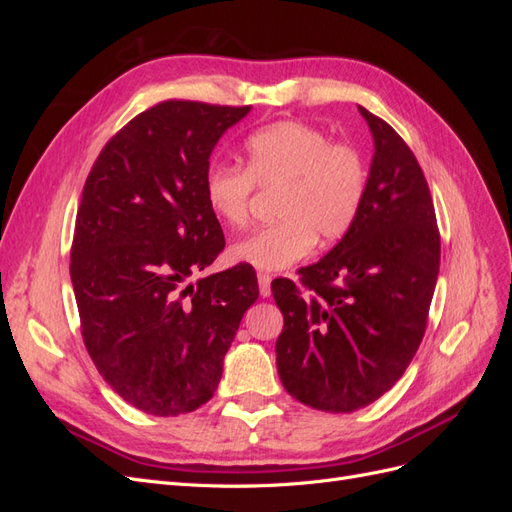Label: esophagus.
<instances>
[{"mask_svg": "<svg viewBox=\"0 0 512 512\" xmlns=\"http://www.w3.org/2000/svg\"><path fill=\"white\" fill-rule=\"evenodd\" d=\"M258 288H260V297H269L271 294V275L269 273H258Z\"/></svg>", "mask_w": 512, "mask_h": 512, "instance_id": "34e87169", "label": "esophagus"}]
</instances>
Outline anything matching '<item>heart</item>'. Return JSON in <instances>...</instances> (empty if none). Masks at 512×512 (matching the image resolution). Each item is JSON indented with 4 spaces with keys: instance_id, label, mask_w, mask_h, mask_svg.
<instances>
[{
    "instance_id": "1",
    "label": "heart",
    "mask_w": 512,
    "mask_h": 512,
    "mask_svg": "<svg viewBox=\"0 0 512 512\" xmlns=\"http://www.w3.org/2000/svg\"><path fill=\"white\" fill-rule=\"evenodd\" d=\"M245 168L211 164L203 179L209 211L228 226L250 215L254 185L275 188V220L230 247L232 260L262 271H282L312 252L316 237H344L367 192L365 160L348 143H331L322 130L301 121L260 128L243 145Z\"/></svg>"
}]
</instances>
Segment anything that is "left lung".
I'll list each match as a JSON object with an SVG mask.
<instances>
[{"mask_svg":"<svg viewBox=\"0 0 512 512\" xmlns=\"http://www.w3.org/2000/svg\"><path fill=\"white\" fill-rule=\"evenodd\" d=\"M374 160L356 220L333 250L271 284L284 314L277 374L301 404L354 412L404 376L421 346L440 271V232L429 185L389 123L359 106Z\"/></svg>","mask_w":512,"mask_h":512,"instance_id":"8db88e82","label":"left lung"}]
</instances>
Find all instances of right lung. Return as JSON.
Wrapping results in <instances>:
<instances>
[{
    "label": "right lung",
    "instance_id": "obj_1",
    "mask_svg": "<svg viewBox=\"0 0 512 512\" xmlns=\"http://www.w3.org/2000/svg\"><path fill=\"white\" fill-rule=\"evenodd\" d=\"M250 108L160 102L104 145L85 181L70 252L83 342L108 386L153 416L207 404L258 299L250 265L188 282L224 250L203 179Z\"/></svg>",
    "mask_w": 512,
    "mask_h": 512
}]
</instances>
